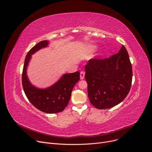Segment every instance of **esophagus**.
Listing matches in <instances>:
<instances>
[{
    "instance_id": "esophagus-1",
    "label": "esophagus",
    "mask_w": 152,
    "mask_h": 152,
    "mask_svg": "<svg viewBox=\"0 0 152 152\" xmlns=\"http://www.w3.org/2000/svg\"><path fill=\"white\" fill-rule=\"evenodd\" d=\"M80 79H83L84 77H85V72L82 71L80 72Z\"/></svg>"
}]
</instances>
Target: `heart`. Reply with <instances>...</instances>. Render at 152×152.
<instances>
[{
	"instance_id": "1",
	"label": "heart",
	"mask_w": 152,
	"mask_h": 152,
	"mask_svg": "<svg viewBox=\"0 0 152 152\" xmlns=\"http://www.w3.org/2000/svg\"><path fill=\"white\" fill-rule=\"evenodd\" d=\"M95 48H95V46H92V47H91L90 50H94Z\"/></svg>"
}]
</instances>
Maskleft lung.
Segmentation results:
<instances>
[{
	"label": "left lung",
	"instance_id": "left-lung-1",
	"mask_svg": "<svg viewBox=\"0 0 152 152\" xmlns=\"http://www.w3.org/2000/svg\"><path fill=\"white\" fill-rule=\"evenodd\" d=\"M85 70L88 97L97 109H107L119 104L131 90L132 67L123 45L118 53L110 58L90 59Z\"/></svg>",
	"mask_w": 152,
	"mask_h": 152
}]
</instances>
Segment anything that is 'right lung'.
Instances as JSON below:
<instances>
[{"label": "right lung", "instance_id": "obj_1", "mask_svg": "<svg viewBox=\"0 0 152 152\" xmlns=\"http://www.w3.org/2000/svg\"><path fill=\"white\" fill-rule=\"evenodd\" d=\"M46 40L39 42L28 53L22 73V85L29 101L39 111L49 114L62 111L68 105L75 84L80 79L79 72L65 74L53 85L46 89H38L33 86L28 78L26 69L31 55L41 48L47 47Z\"/></svg>", "mask_w": 152, "mask_h": 152}]
</instances>
